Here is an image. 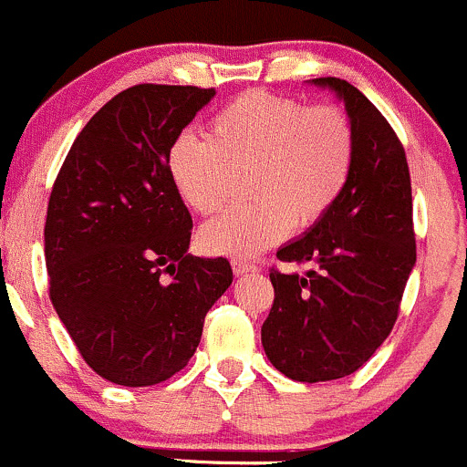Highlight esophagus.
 Instances as JSON below:
<instances>
[{
    "mask_svg": "<svg viewBox=\"0 0 467 467\" xmlns=\"http://www.w3.org/2000/svg\"><path fill=\"white\" fill-rule=\"evenodd\" d=\"M232 267H234V272L238 276H243V275H256L258 270H261V267L258 265H254V263H247V261H232Z\"/></svg>",
    "mask_w": 467,
    "mask_h": 467,
    "instance_id": "1",
    "label": "esophagus"
}]
</instances>
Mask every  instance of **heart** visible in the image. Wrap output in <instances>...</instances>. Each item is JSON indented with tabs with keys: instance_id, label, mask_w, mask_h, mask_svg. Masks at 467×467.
<instances>
[{
	"instance_id": "heart-1",
	"label": "heart",
	"mask_w": 467,
	"mask_h": 467,
	"mask_svg": "<svg viewBox=\"0 0 467 467\" xmlns=\"http://www.w3.org/2000/svg\"><path fill=\"white\" fill-rule=\"evenodd\" d=\"M354 165V129L338 106L249 90L209 124V138L183 131L165 151V172L200 215L223 209L227 168H252L254 202L200 229V247L234 261L254 258L290 234L320 224L338 204Z\"/></svg>"
}]
</instances>
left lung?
<instances>
[{
    "instance_id": "left-lung-1",
    "label": "left lung",
    "mask_w": 467,
    "mask_h": 467,
    "mask_svg": "<svg viewBox=\"0 0 467 467\" xmlns=\"http://www.w3.org/2000/svg\"><path fill=\"white\" fill-rule=\"evenodd\" d=\"M329 88L354 129V165L338 204L320 224L276 252L308 263L306 275L270 270L275 304L263 322L267 358L295 381H331L357 372L389 338L415 265L413 197L404 147L389 119L352 83Z\"/></svg>"
}]
</instances>
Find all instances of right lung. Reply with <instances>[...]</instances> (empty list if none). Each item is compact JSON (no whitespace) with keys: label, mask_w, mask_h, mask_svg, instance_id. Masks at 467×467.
Wrapping results in <instances>:
<instances>
[{"label":"right lung","mask_w":467,"mask_h":467,"mask_svg":"<svg viewBox=\"0 0 467 467\" xmlns=\"http://www.w3.org/2000/svg\"><path fill=\"white\" fill-rule=\"evenodd\" d=\"M213 95L127 88L81 129L54 182L49 299L83 361L118 386H154L186 368L234 281L227 258L188 254L192 218L165 172L170 142Z\"/></svg>","instance_id":"obj_1"}]
</instances>
